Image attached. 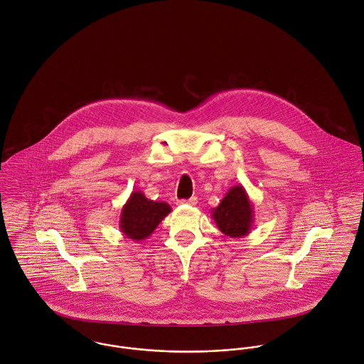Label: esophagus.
Instances as JSON below:
<instances>
[{
	"instance_id": "34e87169",
	"label": "esophagus",
	"mask_w": 364,
	"mask_h": 364,
	"mask_svg": "<svg viewBox=\"0 0 364 364\" xmlns=\"http://www.w3.org/2000/svg\"><path fill=\"white\" fill-rule=\"evenodd\" d=\"M181 205H189V206H196L198 205V198L192 196L189 199H183V200H179Z\"/></svg>"
}]
</instances>
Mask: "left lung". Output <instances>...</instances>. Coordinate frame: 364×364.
<instances>
[{
	"label": "left lung",
	"mask_w": 364,
	"mask_h": 364,
	"mask_svg": "<svg viewBox=\"0 0 364 364\" xmlns=\"http://www.w3.org/2000/svg\"><path fill=\"white\" fill-rule=\"evenodd\" d=\"M211 218L218 230L231 238H244L252 230L254 205L242 185L232 186L217 208H211Z\"/></svg>",
	"instance_id": "obj_1"
}]
</instances>
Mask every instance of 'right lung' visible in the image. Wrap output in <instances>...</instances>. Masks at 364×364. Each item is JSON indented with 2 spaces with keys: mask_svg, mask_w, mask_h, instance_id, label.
Here are the masks:
<instances>
[{
  "mask_svg": "<svg viewBox=\"0 0 364 364\" xmlns=\"http://www.w3.org/2000/svg\"><path fill=\"white\" fill-rule=\"evenodd\" d=\"M171 210L168 203L150 200L141 191H134L122 208L119 228L126 238L140 242L154 232Z\"/></svg>",
  "mask_w": 364,
  "mask_h": 364,
  "instance_id": "add662e5",
  "label": "right lung"
}]
</instances>
